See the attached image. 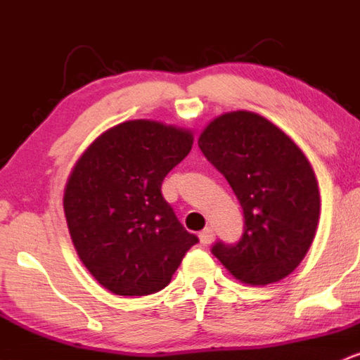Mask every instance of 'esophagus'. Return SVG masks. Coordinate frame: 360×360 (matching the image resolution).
<instances>
[{
	"label": "esophagus",
	"mask_w": 360,
	"mask_h": 360,
	"mask_svg": "<svg viewBox=\"0 0 360 360\" xmlns=\"http://www.w3.org/2000/svg\"><path fill=\"white\" fill-rule=\"evenodd\" d=\"M200 240H201V243H203V245H210V243H212L213 240H214V232H213V229H205L203 232L200 233Z\"/></svg>",
	"instance_id": "34e87169"
}]
</instances>
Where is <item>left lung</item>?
<instances>
[{"instance_id":"1","label":"left lung","mask_w":360,"mask_h":360,"mask_svg":"<svg viewBox=\"0 0 360 360\" xmlns=\"http://www.w3.org/2000/svg\"><path fill=\"white\" fill-rule=\"evenodd\" d=\"M198 146L232 186L245 218L238 243L217 242L213 255L245 284L284 279L307 255L320 218L307 155L274 123L243 110L210 122Z\"/></svg>"}]
</instances>
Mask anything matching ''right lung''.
Instances as JSON below:
<instances>
[{
    "instance_id": "1",
    "label": "right lung",
    "mask_w": 360,
    "mask_h": 360,
    "mask_svg": "<svg viewBox=\"0 0 360 360\" xmlns=\"http://www.w3.org/2000/svg\"><path fill=\"white\" fill-rule=\"evenodd\" d=\"M191 147V130L130 120L103 131L72 167L64 213L74 249L115 295L164 289L198 243L160 193L164 177Z\"/></svg>"
}]
</instances>
